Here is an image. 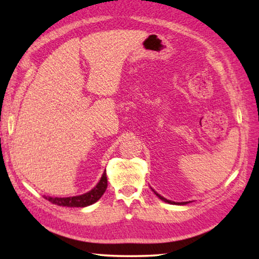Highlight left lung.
Segmentation results:
<instances>
[{
	"label": "left lung",
	"mask_w": 259,
	"mask_h": 259,
	"mask_svg": "<svg viewBox=\"0 0 259 259\" xmlns=\"http://www.w3.org/2000/svg\"><path fill=\"white\" fill-rule=\"evenodd\" d=\"M155 194L159 196V198L162 200V201H164V202H168V203H172V204H186L187 202H174V201H169V200H166V199H164L163 196H161V195H159L157 194V193L155 192Z\"/></svg>",
	"instance_id": "left-lung-1"
}]
</instances>
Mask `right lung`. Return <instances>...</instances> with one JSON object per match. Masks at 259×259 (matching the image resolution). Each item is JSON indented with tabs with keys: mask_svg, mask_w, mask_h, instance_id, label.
<instances>
[{
	"mask_svg": "<svg viewBox=\"0 0 259 259\" xmlns=\"http://www.w3.org/2000/svg\"><path fill=\"white\" fill-rule=\"evenodd\" d=\"M107 188V177L106 174L104 172L102 179L97 184L94 190L90 192L85 193L83 195L78 196H72V198H46L48 201H50L51 203L57 204V205H63V207H73V208H82L87 207V205H90L102 198V195L105 193Z\"/></svg>",
	"mask_w": 259,
	"mask_h": 259,
	"instance_id": "obj_1",
	"label": "right lung"
}]
</instances>
